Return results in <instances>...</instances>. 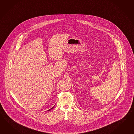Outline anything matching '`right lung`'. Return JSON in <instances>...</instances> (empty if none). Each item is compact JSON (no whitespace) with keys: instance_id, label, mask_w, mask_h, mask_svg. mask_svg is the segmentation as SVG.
Listing matches in <instances>:
<instances>
[{"instance_id":"obj_1","label":"right lung","mask_w":134,"mask_h":134,"mask_svg":"<svg viewBox=\"0 0 134 134\" xmlns=\"http://www.w3.org/2000/svg\"><path fill=\"white\" fill-rule=\"evenodd\" d=\"M54 107V106L53 107H52V108H51V109H49V110H47V111H49V110H51V109H53V108Z\"/></svg>"}]
</instances>
